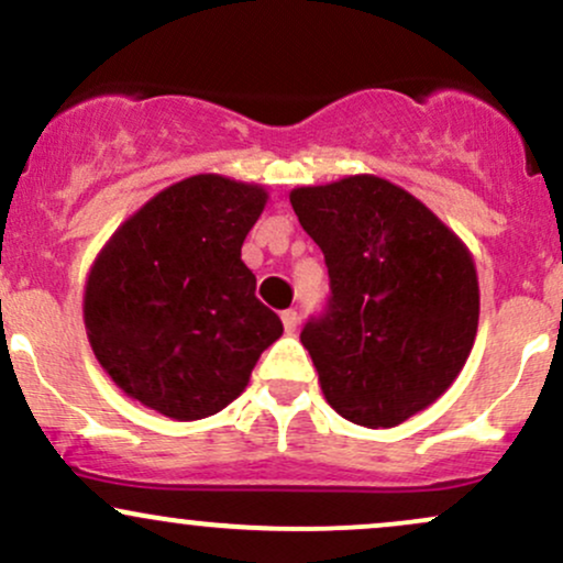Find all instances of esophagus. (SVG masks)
I'll return each instance as SVG.
<instances>
[{
    "label": "esophagus",
    "instance_id": "1",
    "mask_svg": "<svg viewBox=\"0 0 563 563\" xmlns=\"http://www.w3.org/2000/svg\"><path fill=\"white\" fill-rule=\"evenodd\" d=\"M280 320L286 333H296V328H299V312H296V309H286V312L280 314Z\"/></svg>",
    "mask_w": 563,
    "mask_h": 563
}]
</instances>
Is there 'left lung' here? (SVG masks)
Instances as JSON below:
<instances>
[{
	"instance_id": "obj_1",
	"label": "left lung",
	"mask_w": 563,
	"mask_h": 563,
	"mask_svg": "<svg viewBox=\"0 0 563 563\" xmlns=\"http://www.w3.org/2000/svg\"><path fill=\"white\" fill-rule=\"evenodd\" d=\"M325 254L331 296L303 325L328 405L346 421L391 429L450 389L479 325L468 249L402 187L357 174L290 190Z\"/></svg>"
}]
</instances>
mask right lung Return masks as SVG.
Instances as JSON below:
<instances>
[{
    "mask_svg": "<svg viewBox=\"0 0 563 563\" xmlns=\"http://www.w3.org/2000/svg\"><path fill=\"white\" fill-rule=\"evenodd\" d=\"M264 203L260 185L196 174L113 232L89 269L84 325L121 391L174 421H200L241 397L283 333L241 260Z\"/></svg>",
    "mask_w": 563,
    "mask_h": 563,
    "instance_id": "add662e5",
    "label": "right lung"
}]
</instances>
